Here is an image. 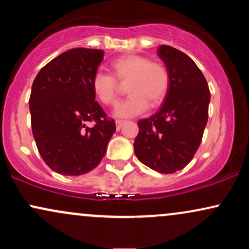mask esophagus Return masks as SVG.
<instances>
[{"label":"esophagus","mask_w":249,"mask_h":249,"mask_svg":"<svg viewBox=\"0 0 249 249\" xmlns=\"http://www.w3.org/2000/svg\"><path fill=\"white\" fill-rule=\"evenodd\" d=\"M125 124V122L124 121H116V128H117V131H119L122 128V126L123 125Z\"/></svg>","instance_id":"34e87169"}]
</instances>
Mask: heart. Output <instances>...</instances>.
Returning <instances> with one entry per match:
<instances>
[{"label":"heart","instance_id":"1","mask_svg":"<svg viewBox=\"0 0 249 249\" xmlns=\"http://www.w3.org/2000/svg\"><path fill=\"white\" fill-rule=\"evenodd\" d=\"M111 70L118 81L127 82L128 96L115 110V115L128 118L141 115L148 105L157 107L164 101L170 88V73L161 63L151 62L141 55H125L111 63ZM92 91L103 104L115 105L118 84L111 75L97 72L92 78Z\"/></svg>","mask_w":249,"mask_h":249}]
</instances>
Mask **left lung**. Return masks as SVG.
I'll return each instance as SVG.
<instances>
[{
  "mask_svg": "<svg viewBox=\"0 0 249 249\" xmlns=\"http://www.w3.org/2000/svg\"><path fill=\"white\" fill-rule=\"evenodd\" d=\"M157 55L170 73V88L160 108L138 122L133 147L142 164L170 174L186 166L199 148L211 93L206 78L192 58L170 45H160Z\"/></svg>",
  "mask_w": 249,
  "mask_h": 249,
  "instance_id": "8db88e82",
  "label": "left lung"
}]
</instances>
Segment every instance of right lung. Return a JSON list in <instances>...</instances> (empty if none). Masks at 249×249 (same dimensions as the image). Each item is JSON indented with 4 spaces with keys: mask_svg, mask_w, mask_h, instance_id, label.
Listing matches in <instances>:
<instances>
[{
    "mask_svg": "<svg viewBox=\"0 0 249 249\" xmlns=\"http://www.w3.org/2000/svg\"><path fill=\"white\" fill-rule=\"evenodd\" d=\"M104 51L75 48L61 53L39 70L31 87V127L45 164L63 176L90 172L107 152L116 132L95 102L92 78ZM88 121L95 126L89 128Z\"/></svg>",
    "mask_w": 249,
    "mask_h": 249,
    "instance_id": "right-lung-1",
    "label": "right lung"
}]
</instances>
